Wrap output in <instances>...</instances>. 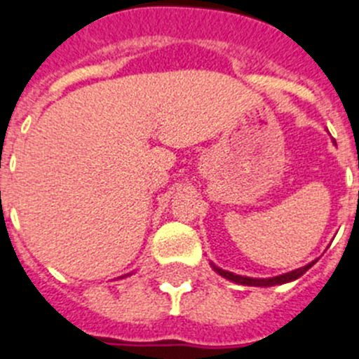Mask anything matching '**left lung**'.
Listing matches in <instances>:
<instances>
[{"instance_id":"8db88e82","label":"left lung","mask_w":359,"mask_h":359,"mask_svg":"<svg viewBox=\"0 0 359 359\" xmlns=\"http://www.w3.org/2000/svg\"><path fill=\"white\" fill-rule=\"evenodd\" d=\"M314 263H316V261H312V263L305 264V266L297 268V270H293V272L283 273V276H277V277H270V279H252V277L236 276V273H231V272H226V270H221V268L215 266L214 263H210V264H212V268H214L215 272L219 273V276H222V277H224V279L231 280V283L243 284V286L268 287V286H279V284H286V283H291V280H297L298 277H302L305 272H307L309 268L314 266Z\"/></svg>"}]
</instances>
